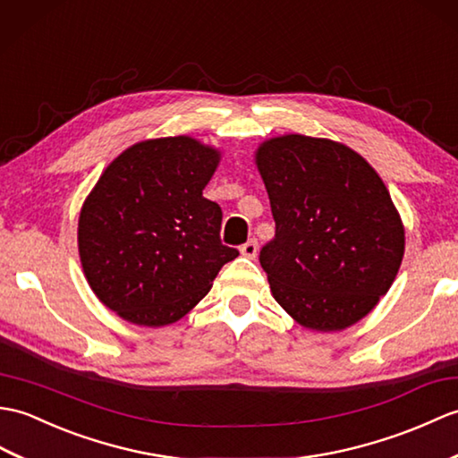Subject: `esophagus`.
<instances>
[{"instance_id":"obj_1","label":"esophagus","mask_w":458,"mask_h":458,"mask_svg":"<svg viewBox=\"0 0 458 458\" xmlns=\"http://www.w3.org/2000/svg\"><path fill=\"white\" fill-rule=\"evenodd\" d=\"M257 250H259V242L257 239H249L245 245L241 247V255L247 257V259H255L257 257Z\"/></svg>"}]
</instances>
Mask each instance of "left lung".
Returning <instances> with one entry per match:
<instances>
[{
    "instance_id": "obj_1",
    "label": "left lung",
    "mask_w": 458,
    "mask_h": 458,
    "mask_svg": "<svg viewBox=\"0 0 458 458\" xmlns=\"http://www.w3.org/2000/svg\"><path fill=\"white\" fill-rule=\"evenodd\" d=\"M274 239L260 249L272 296L303 327L341 331L390 290L403 227L384 182L327 139L276 137L257 152Z\"/></svg>"
}]
</instances>
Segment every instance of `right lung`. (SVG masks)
Here are the masks:
<instances>
[{
    "label": "right lung",
    "instance_id": "right-lung-1",
    "mask_svg": "<svg viewBox=\"0 0 458 458\" xmlns=\"http://www.w3.org/2000/svg\"><path fill=\"white\" fill-rule=\"evenodd\" d=\"M219 152L190 137L143 140L111 162L84 201L78 249L96 296L121 318L160 327L196 306L239 250L203 198Z\"/></svg>",
    "mask_w": 458,
    "mask_h": 458
}]
</instances>
